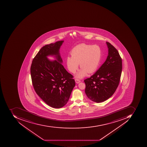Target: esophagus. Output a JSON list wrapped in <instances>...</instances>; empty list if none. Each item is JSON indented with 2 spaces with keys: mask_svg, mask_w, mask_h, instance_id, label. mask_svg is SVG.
I'll list each match as a JSON object with an SVG mask.
<instances>
[{
  "mask_svg": "<svg viewBox=\"0 0 147 147\" xmlns=\"http://www.w3.org/2000/svg\"><path fill=\"white\" fill-rule=\"evenodd\" d=\"M75 82H76V84H79V83L81 81L80 80H78V79H76V80H75Z\"/></svg>",
  "mask_w": 147,
  "mask_h": 147,
  "instance_id": "1",
  "label": "esophagus"
}]
</instances>
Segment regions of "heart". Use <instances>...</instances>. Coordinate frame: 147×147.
<instances>
[{"mask_svg": "<svg viewBox=\"0 0 147 147\" xmlns=\"http://www.w3.org/2000/svg\"><path fill=\"white\" fill-rule=\"evenodd\" d=\"M71 54V57L68 56L66 58L67 69L71 73H76L80 63L81 68L76 77L81 79L87 72L91 73L96 71L101 61L102 52L98 45L81 44L74 47Z\"/></svg>", "mask_w": 147, "mask_h": 147, "instance_id": "b5f03b06", "label": "heart"}]
</instances>
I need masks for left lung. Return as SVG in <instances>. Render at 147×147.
I'll return each mask as SVG.
<instances>
[{"mask_svg": "<svg viewBox=\"0 0 147 147\" xmlns=\"http://www.w3.org/2000/svg\"><path fill=\"white\" fill-rule=\"evenodd\" d=\"M107 60L98 70L84 80L85 93L91 101L104 102L111 98L117 88L122 71V59L118 51L109 42Z\"/></svg>", "mask_w": 147, "mask_h": 147, "instance_id": "left-lung-1", "label": "left lung"}]
</instances>
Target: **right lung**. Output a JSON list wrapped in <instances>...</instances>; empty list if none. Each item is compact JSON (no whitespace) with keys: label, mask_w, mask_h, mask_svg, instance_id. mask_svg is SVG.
I'll list each match as a JSON object with an SVG mask.
<instances>
[{"label":"right lung","mask_w":147,"mask_h":147,"mask_svg":"<svg viewBox=\"0 0 147 147\" xmlns=\"http://www.w3.org/2000/svg\"><path fill=\"white\" fill-rule=\"evenodd\" d=\"M63 41H57L41 48L30 67L35 91L47 105L54 108H61L67 103L76 85L73 76L62 64L60 49ZM49 56H53L56 60H49Z\"/></svg>","instance_id":"right-lung-1"}]
</instances>
